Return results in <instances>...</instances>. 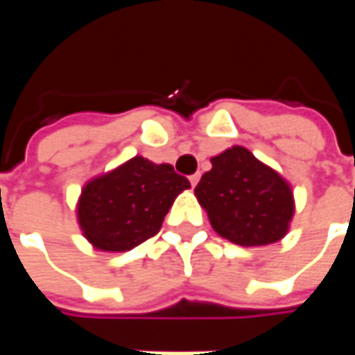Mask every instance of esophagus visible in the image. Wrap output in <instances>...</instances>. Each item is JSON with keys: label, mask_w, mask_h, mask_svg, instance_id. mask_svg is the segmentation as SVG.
Here are the masks:
<instances>
[{"label": "esophagus", "mask_w": 355, "mask_h": 355, "mask_svg": "<svg viewBox=\"0 0 355 355\" xmlns=\"http://www.w3.org/2000/svg\"><path fill=\"white\" fill-rule=\"evenodd\" d=\"M198 182H200V173H196V175H192V177H190V184L196 186Z\"/></svg>", "instance_id": "esophagus-1"}]
</instances>
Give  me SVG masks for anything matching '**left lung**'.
I'll return each mask as SVG.
<instances>
[{
	"instance_id": "obj_1",
	"label": "left lung",
	"mask_w": 355,
	"mask_h": 355,
	"mask_svg": "<svg viewBox=\"0 0 355 355\" xmlns=\"http://www.w3.org/2000/svg\"><path fill=\"white\" fill-rule=\"evenodd\" d=\"M213 169L196 186V198L220 238L241 247L275 243L295 215L293 188L247 148L232 146L211 157Z\"/></svg>"
}]
</instances>
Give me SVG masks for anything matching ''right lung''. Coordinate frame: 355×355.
Here are the masks:
<instances>
[{
  "label": "right lung",
  "mask_w": 355,
  "mask_h": 355,
  "mask_svg": "<svg viewBox=\"0 0 355 355\" xmlns=\"http://www.w3.org/2000/svg\"><path fill=\"white\" fill-rule=\"evenodd\" d=\"M190 188L169 163L135 155L89 180L78 200V224L98 251L123 253L155 236L173 201Z\"/></svg>",
  "instance_id": "add662e5"
}]
</instances>
